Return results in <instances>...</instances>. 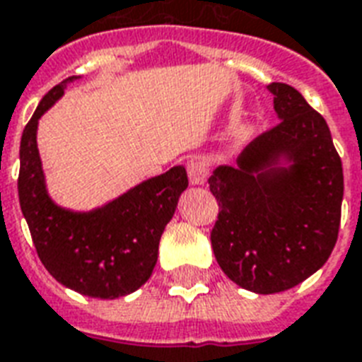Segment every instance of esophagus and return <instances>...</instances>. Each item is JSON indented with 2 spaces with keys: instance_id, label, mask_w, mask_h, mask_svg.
<instances>
[{
  "instance_id": "obj_1",
  "label": "esophagus",
  "mask_w": 362,
  "mask_h": 362,
  "mask_svg": "<svg viewBox=\"0 0 362 362\" xmlns=\"http://www.w3.org/2000/svg\"><path fill=\"white\" fill-rule=\"evenodd\" d=\"M187 172H189L190 183L204 185L207 181V175H209V166H207V162L202 160V158H192V160L187 164Z\"/></svg>"
}]
</instances>
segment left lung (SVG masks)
<instances>
[{
    "mask_svg": "<svg viewBox=\"0 0 362 362\" xmlns=\"http://www.w3.org/2000/svg\"><path fill=\"white\" fill-rule=\"evenodd\" d=\"M268 90L279 122L249 143L238 166L215 168L209 177L219 204L215 259L232 281L257 295L293 288L329 260L344 198L327 120L293 86L272 83Z\"/></svg>",
    "mask_w": 362,
    "mask_h": 362,
    "instance_id": "8db88e82",
    "label": "left lung"
}]
</instances>
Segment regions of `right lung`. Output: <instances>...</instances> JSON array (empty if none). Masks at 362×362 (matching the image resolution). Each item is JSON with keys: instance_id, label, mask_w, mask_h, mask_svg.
<instances>
[{"instance_id": "obj_1", "label": "right lung", "mask_w": 362, "mask_h": 362, "mask_svg": "<svg viewBox=\"0 0 362 362\" xmlns=\"http://www.w3.org/2000/svg\"><path fill=\"white\" fill-rule=\"evenodd\" d=\"M75 79L79 77H67L50 88L22 132L18 200L50 276L81 295L113 300L137 291L151 277L162 232L189 179L183 166H173L92 211L54 204L39 158L37 122Z\"/></svg>"}]
</instances>
